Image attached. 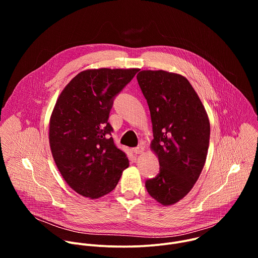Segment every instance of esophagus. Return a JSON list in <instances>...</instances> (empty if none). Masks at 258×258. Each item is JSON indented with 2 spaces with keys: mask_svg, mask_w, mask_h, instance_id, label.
Instances as JSON below:
<instances>
[{
  "mask_svg": "<svg viewBox=\"0 0 258 258\" xmlns=\"http://www.w3.org/2000/svg\"><path fill=\"white\" fill-rule=\"evenodd\" d=\"M134 151H135V153H136V154H142V153L145 151V146L141 145V146L137 147V148H135V149H134Z\"/></svg>",
  "mask_w": 258,
  "mask_h": 258,
  "instance_id": "esophagus-1",
  "label": "esophagus"
}]
</instances>
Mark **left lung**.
I'll use <instances>...</instances> for the list:
<instances>
[{"mask_svg": "<svg viewBox=\"0 0 258 258\" xmlns=\"http://www.w3.org/2000/svg\"><path fill=\"white\" fill-rule=\"evenodd\" d=\"M137 80L150 109V148L160 164L146 189L159 204L169 206L185 197L200 176L208 152L209 118L192 85L178 73L142 70Z\"/></svg>", "mask_w": 258, "mask_h": 258, "instance_id": "left-lung-1", "label": "left lung"}]
</instances>
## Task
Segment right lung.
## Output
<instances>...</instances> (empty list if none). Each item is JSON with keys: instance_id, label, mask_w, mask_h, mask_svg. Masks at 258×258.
<instances>
[{"instance_id": "right-lung-1", "label": "right lung", "mask_w": 258, "mask_h": 258, "mask_svg": "<svg viewBox=\"0 0 258 258\" xmlns=\"http://www.w3.org/2000/svg\"><path fill=\"white\" fill-rule=\"evenodd\" d=\"M138 68L87 69L59 95L49 122L54 161L67 185L78 194L98 199L111 192L128 167L126 155L111 138L108 122L114 97Z\"/></svg>"}]
</instances>
